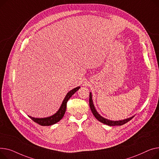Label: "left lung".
I'll list each match as a JSON object with an SVG mask.
<instances>
[{"label": "left lung", "instance_id": "1", "mask_svg": "<svg viewBox=\"0 0 159 159\" xmlns=\"http://www.w3.org/2000/svg\"><path fill=\"white\" fill-rule=\"evenodd\" d=\"M92 94H91V92H90L89 105H90V107L91 111H92L93 115L94 116V117L99 121H100L101 123H102L107 125L108 126H121V125H123L126 123L127 122H128V121H129L130 120H131L134 117V116H133L132 117H129V118H128V119H123V120H111L105 119L103 117H102L101 116H100L98 114V111H96V108L94 107V103H93V101H92Z\"/></svg>", "mask_w": 159, "mask_h": 159}]
</instances>
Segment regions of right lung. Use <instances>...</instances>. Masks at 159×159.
<instances>
[{"label":"right lung","instance_id":"obj_1","mask_svg":"<svg viewBox=\"0 0 159 159\" xmlns=\"http://www.w3.org/2000/svg\"><path fill=\"white\" fill-rule=\"evenodd\" d=\"M80 88V87H78L74 88V89L71 90L69 91L66 96L64 98L62 104L59 108V110L57 111V113H55L54 115L48 117H44V118H34L31 116H29L33 121L36 123H38L39 125L41 126H51L52 125H54L57 123H58V121H60L63 117L65 111H66V107H67V102L68 100L70 98V97L75 93L76 91L78 90V89Z\"/></svg>","mask_w":159,"mask_h":159}]
</instances>
